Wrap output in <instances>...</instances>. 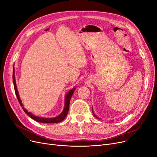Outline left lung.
<instances>
[{
	"mask_svg": "<svg viewBox=\"0 0 157 157\" xmlns=\"http://www.w3.org/2000/svg\"><path fill=\"white\" fill-rule=\"evenodd\" d=\"M92 113H93V115H94V117H96V118H98V119H99V118H98V117H97V116H96V115H95V114L94 113V111H93V107L92 108Z\"/></svg>",
	"mask_w": 157,
	"mask_h": 157,
	"instance_id": "1",
	"label": "left lung"
}]
</instances>
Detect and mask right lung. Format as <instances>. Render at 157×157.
I'll return each instance as SVG.
<instances>
[{
    "instance_id": "1",
    "label": "right lung",
    "mask_w": 157,
    "mask_h": 157,
    "mask_svg": "<svg viewBox=\"0 0 157 157\" xmlns=\"http://www.w3.org/2000/svg\"><path fill=\"white\" fill-rule=\"evenodd\" d=\"M14 74H15V72H14V69H13V82L14 89H15L16 95L17 96V100H18L19 103H20V105L22 107V109H23V111H24V112L27 114L28 116L31 117V118H33V120H35V121H36L37 122H42V123H58V122H61L65 119V118L66 117V116H67V114H68L71 98V97H72L73 94L74 93L76 88H73L71 90H70L69 91L67 92V94L65 95L64 109H63V111L61 112V113L59 115H58V117H56L54 118H43V117H36L34 115H33L31 113H30V112L28 111L27 110H26V109H25V107H23V105L21 103V100L20 99V96H19V93H18V91H17L15 75H14Z\"/></svg>"
}]
</instances>
